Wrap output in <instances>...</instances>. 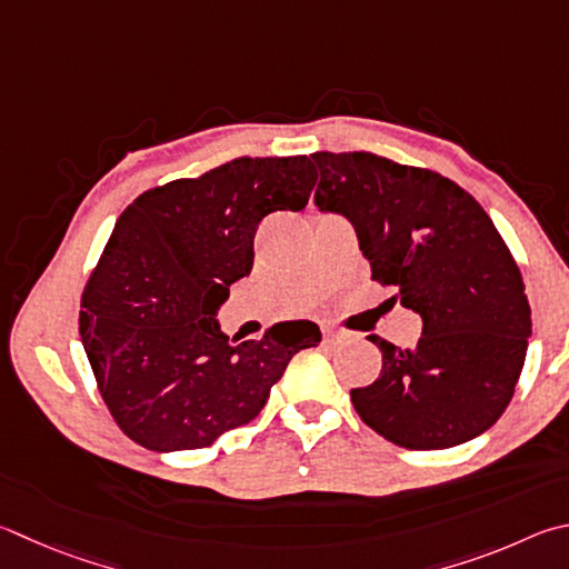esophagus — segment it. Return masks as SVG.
<instances>
[{
	"label": "esophagus",
	"mask_w": 569,
	"mask_h": 569,
	"mask_svg": "<svg viewBox=\"0 0 569 569\" xmlns=\"http://www.w3.org/2000/svg\"><path fill=\"white\" fill-rule=\"evenodd\" d=\"M323 338H326V340H336V338H340V333H338L336 328H328V326H326V328H323Z\"/></svg>",
	"instance_id": "34e87169"
}]
</instances>
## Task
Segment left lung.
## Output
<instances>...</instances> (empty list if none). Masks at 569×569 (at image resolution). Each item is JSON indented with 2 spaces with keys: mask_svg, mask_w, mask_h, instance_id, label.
Masks as SVG:
<instances>
[{
  "mask_svg": "<svg viewBox=\"0 0 569 569\" xmlns=\"http://www.w3.org/2000/svg\"><path fill=\"white\" fill-rule=\"evenodd\" d=\"M313 161L318 211L353 226L376 281L422 320L412 348L368 336L383 370L350 390L360 420L412 450L482 436L508 408L532 336L520 268L492 219L436 171L366 151Z\"/></svg>",
  "mask_w": 569,
  "mask_h": 569,
  "instance_id": "8db88e82",
  "label": "left lung"
}]
</instances>
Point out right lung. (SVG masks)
I'll list each match as a JSON object with an SVG mask.
<instances>
[{
    "instance_id": "1",
    "label": "right lung",
    "mask_w": 569,
    "mask_h": 569,
    "mask_svg": "<svg viewBox=\"0 0 569 569\" xmlns=\"http://www.w3.org/2000/svg\"><path fill=\"white\" fill-rule=\"evenodd\" d=\"M313 183L308 157H243L141 193L119 216L81 296L79 333L101 398L141 448L196 450L246 426L288 360L320 343L311 320L241 343L216 320L251 273L263 216L301 211Z\"/></svg>"
}]
</instances>
